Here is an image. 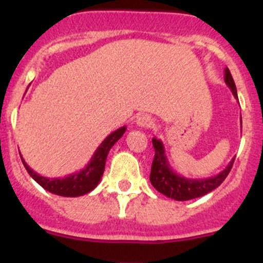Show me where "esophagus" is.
Wrapping results in <instances>:
<instances>
[{
    "instance_id": "1",
    "label": "esophagus",
    "mask_w": 263,
    "mask_h": 263,
    "mask_svg": "<svg viewBox=\"0 0 263 263\" xmlns=\"http://www.w3.org/2000/svg\"><path fill=\"white\" fill-rule=\"evenodd\" d=\"M136 124L139 127H151L153 126V118L147 115H140L136 118Z\"/></svg>"
}]
</instances>
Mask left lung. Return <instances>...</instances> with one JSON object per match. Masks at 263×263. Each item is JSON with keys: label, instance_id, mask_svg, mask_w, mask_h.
I'll list each match as a JSON object with an SVG mask.
<instances>
[{"label": "left lung", "instance_id": "1", "mask_svg": "<svg viewBox=\"0 0 263 263\" xmlns=\"http://www.w3.org/2000/svg\"><path fill=\"white\" fill-rule=\"evenodd\" d=\"M224 80L225 84L229 86L232 90L233 95L235 99H238L237 87H235L234 80L232 78L229 68L224 70ZM240 123H242V118H240ZM153 146L155 148V156H154L153 165H151V173H150V182L154 185L156 191L163 193L164 196L169 198H173L176 201H188L193 200V198L201 197L205 196L206 193L211 192L215 188L219 187L224 179L227 178L229 174L230 169H232L234 159H232L227 168L222 172H220L216 176L210 177V178L205 179H192V178H184L183 176H179L176 172L172 169L171 164H169L168 158L165 155V148H164L161 140H158L156 137L153 139Z\"/></svg>", "mask_w": 263, "mask_h": 263}]
</instances>
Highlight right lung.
<instances>
[{"instance_id": "right-lung-1", "label": "right lung", "mask_w": 263, "mask_h": 263, "mask_svg": "<svg viewBox=\"0 0 263 263\" xmlns=\"http://www.w3.org/2000/svg\"><path fill=\"white\" fill-rule=\"evenodd\" d=\"M124 132H126V126L112 132L98 146L94 155L91 156V159H90V161L85 168H82L81 171L76 172L73 174H68V176L63 177V178H60V177L58 178H48V177L41 176V174L35 173L25 163L23 156L20 155L21 160H23L24 166L28 171V173L30 174L31 178L38 184H41L44 190H47L50 193H54V195L63 196V197H79V196L91 192L99 184L103 173H104L105 160H107L108 153H109L113 145L123 136Z\"/></svg>"}]
</instances>
